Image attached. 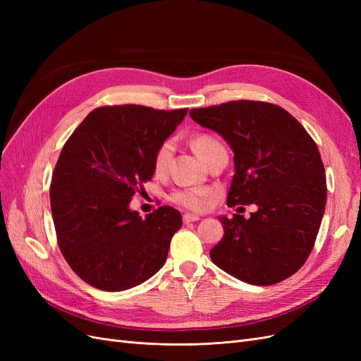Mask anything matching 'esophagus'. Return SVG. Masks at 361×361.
Wrapping results in <instances>:
<instances>
[{"label":"esophagus","instance_id":"obj_1","mask_svg":"<svg viewBox=\"0 0 361 361\" xmlns=\"http://www.w3.org/2000/svg\"><path fill=\"white\" fill-rule=\"evenodd\" d=\"M182 220H183L185 224H188V223H192V221H199L200 216L199 215H192V214H185L182 216Z\"/></svg>","mask_w":361,"mask_h":361}]
</instances>
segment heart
<instances>
[{"label":"heart","mask_w":361,"mask_h":361,"mask_svg":"<svg viewBox=\"0 0 361 361\" xmlns=\"http://www.w3.org/2000/svg\"><path fill=\"white\" fill-rule=\"evenodd\" d=\"M216 146H221V145H220V141L214 138L212 135L200 134V135H195L192 138V149L195 150V154H197L202 159ZM171 154H173V141L171 140L162 141L161 146L157 149L155 157H154V167L158 173L167 167V162H169ZM209 197H211L209 190H206V188H190V190H179V191L171 192L170 200L174 204H179V206L185 207V209L200 212L207 206Z\"/></svg>","instance_id":"b5f03b06"}]
</instances>
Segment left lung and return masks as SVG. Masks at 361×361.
<instances>
[{
    "label": "left lung",
    "mask_w": 361,
    "mask_h": 361,
    "mask_svg": "<svg viewBox=\"0 0 361 361\" xmlns=\"http://www.w3.org/2000/svg\"><path fill=\"white\" fill-rule=\"evenodd\" d=\"M190 116L233 150L227 204L257 206L250 218H220L224 236L209 251L212 262L250 285L286 280L307 260L325 211L318 146L297 118L274 104L231 101L194 108Z\"/></svg>",
    "instance_id": "1"
}]
</instances>
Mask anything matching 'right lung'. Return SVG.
I'll list each match as a JSON object with an SVG mask.
<instances>
[{
	"label": "right lung",
	"instance_id": "add662e5",
	"mask_svg": "<svg viewBox=\"0 0 361 361\" xmlns=\"http://www.w3.org/2000/svg\"><path fill=\"white\" fill-rule=\"evenodd\" d=\"M187 111L99 106L64 143L49 188L52 220L61 255L90 286L126 290L166 264L180 212L161 206L141 218L129 202L154 176L157 149Z\"/></svg>",
	"mask_w": 361,
	"mask_h": 361
}]
</instances>
